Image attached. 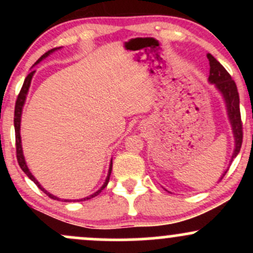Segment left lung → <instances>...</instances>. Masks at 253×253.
<instances>
[{"mask_svg":"<svg viewBox=\"0 0 253 253\" xmlns=\"http://www.w3.org/2000/svg\"><path fill=\"white\" fill-rule=\"evenodd\" d=\"M207 58L210 60L211 66L208 81L211 84H214L216 86V89L222 94L223 100H225L226 103V108H227L229 123L232 125V130H233L234 134V143L236 144H234V151L231 159L232 163V161L239 153L240 147H242L243 144V123L242 117H240L239 94H238L236 82L232 80L231 75L226 71V69L211 53L207 54ZM226 172L227 171H225V173H223L220 179H222V177L226 175Z\"/></svg>","mask_w":253,"mask_h":253,"instance_id":"8db88e82","label":"left lung"}]
</instances>
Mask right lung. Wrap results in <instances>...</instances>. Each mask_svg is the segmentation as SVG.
<instances>
[{
  "label": "right lung",
  "mask_w": 253,
  "mask_h": 253,
  "mask_svg": "<svg viewBox=\"0 0 253 253\" xmlns=\"http://www.w3.org/2000/svg\"><path fill=\"white\" fill-rule=\"evenodd\" d=\"M60 48V47H58ZM58 48H52V50L47 51L46 52L45 54H42V57L39 58V59L37 60L36 64L40 63L42 60L43 59V58H46L47 56H50V54L52 53V52H54L56 50H58ZM34 72H36V70H32L30 74H28V76L26 77L25 82H24V85H22L21 90H20V94L19 96H17L16 98V103H15V112H14V127H15V143H16V158H17V163H19L20 168H21L22 171L27 175L36 184L38 185V188H39L40 190H42L43 193L46 194L48 197H51V199L53 200H59V197L52 195V194L47 193V190H45L40 185V183L37 181L36 177H34L33 175L31 173L30 169L27 168V164H26V161H25V157H24V153H22V146H21V135H20V125H21V114H22V107H24L25 104V101H26V96H27V92H28V89H30V85H31V81H32V77H33ZM112 167H113V163L112 161H110V165H109V171H108V176H107L106 178V182L103 183L102 187L98 189L96 193H94L92 195H90L88 197H84V199H81V200H77V201H84V200H89L91 199V197H95L96 195H98V194L101 193V190H103L104 188L107 187V184H108L109 182V177H110V172H112ZM65 201H71V200H65ZM76 201V200H75Z\"/></svg>",
  "instance_id": "obj_1"
}]
</instances>
